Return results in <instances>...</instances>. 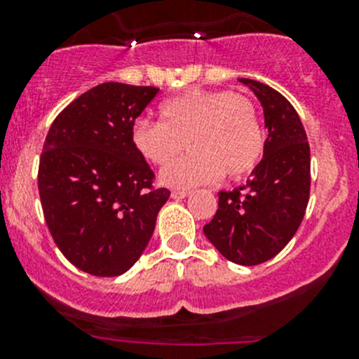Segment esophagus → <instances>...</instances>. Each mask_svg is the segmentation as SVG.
I'll list each match as a JSON object with an SVG mask.
<instances>
[{"label":"esophagus","mask_w":359,"mask_h":359,"mask_svg":"<svg viewBox=\"0 0 359 359\" xmlns=\"http://www.w3.org/2000/svg\"><path fill=\"white\" fill-rule=\"evenodd\" d=\"M189 191H186V189H175V191H172V198L173 200H182V198H187L189 196Z\"/></svg>","instance_id":"esophagus-1"}]
</instances>
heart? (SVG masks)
I'll use <instances>...</instances> for the list:
<instances>
[{"label":"heart","mask_w":359,"mask_h":359,"mask_svg":"<svg viewBox=\"0 0 359 359\" xmlns=\"http://www.w3.org/2000/svg\"><path fill=\"white\" fill-rule=\"evenodd\" d=\"M159 125L137 119L130 140L144 161L165 166L183 149L190 154L163 168L161 184L196 187L248 175L264 154L259 112L248 97L227 90H187L158 107Z\"/></svg>","instance_id":"obj_1"}]
</instances>
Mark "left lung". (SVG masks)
Here are the masks:
<instances>
[{"label": "left lung", "mask_w": 359, "mask_h": 359, "mask_svg": "<svg viewBox=\"0 0 359 359\" xmlns=\"http://www.w3.org/2000/svg\"><path fill=\"white\" fill-rule=\"evenodd\" d=\"M264 107L269 132L264 158L247 184L220 191L219 208L203 227L227 260L259 266L287 247L306 213L311 191V151L293 106L271 86L240 78Z\"/></svg>", "instance_id": "1"}]
</instances>
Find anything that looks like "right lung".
Listing matches in <instances>:
<instances>
[{
	"label": "right lung",
	"instance_id": "1",
	"mask_svg": "<svg viewBox=\"0 0 359 359\" xmlns=\"http://www.w3.org/2000/svg\"><path fill=\"white\" fill-rule=\"evenodd\" d=\"M159 88L102 83L53 119L39 158L43 215L64 257L85 273H126L149 243L170 196L130 132Z\"/></svg>",
	"mask_w": 359,
	"mask_h": 359
}]
</instances>
